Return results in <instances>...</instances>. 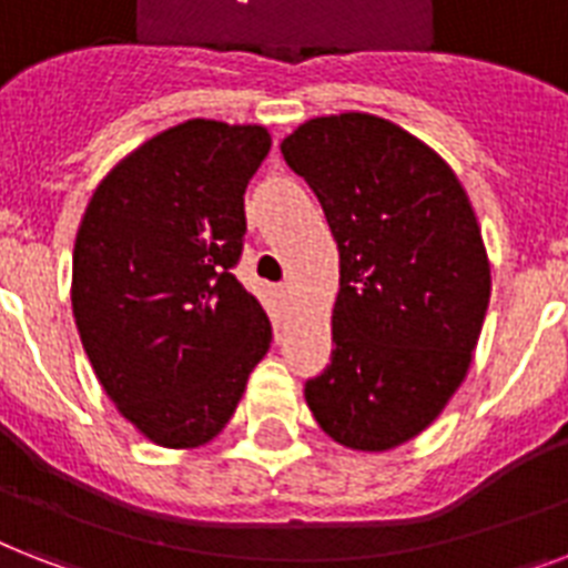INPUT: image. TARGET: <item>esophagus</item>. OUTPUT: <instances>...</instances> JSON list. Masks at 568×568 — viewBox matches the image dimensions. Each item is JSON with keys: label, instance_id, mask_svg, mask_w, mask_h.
<instances>
[{"label": "esophagus", "instance_id": "obj_1", "mask_svg": "<svg viewBox=\"0 0 568 568\" xmlns=\"http://www.w3.org/2000/svg\"><path fill=\"white\" fill-rule=\"evenodd\" d=\"M288 297H292V292H288V285H280V288H276V300H280V303H288Z\"/></svg>", "mask_w": 568, "mask_h": 568}]
</instances>
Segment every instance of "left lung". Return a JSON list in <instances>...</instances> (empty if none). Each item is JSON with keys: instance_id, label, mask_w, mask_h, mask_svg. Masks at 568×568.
<instances>
[{"instance_id": "obj_1", "label": "left lung", "mask_w": 568, "mask_h": 568, "mask_svg": "<svg viewBox=\"0 0 568 568\" xmlns=\"http://www.w3.org/2000/svg\"><path fill=\"white\" fill-rule=\"evenodd\" d=\"M280 149L338 244L335 349L306 385L308 412L347 449H396L473 364L490 303L476 210L444 156L373 113L308 119Z\"/></svg>"}]
</instances>
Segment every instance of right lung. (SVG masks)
<instances>
[{"mask_svg": "<svg viewBox=\"0 0 568 568\" xmlns=\"http://www.w3.org/2000/svg\"><path fill=\"white\" fill-rule=\"evenodd\" d=\"M268 151L265 124H174L101 178L78 227L84 353L119 414L165 449L210 444L271 347L265 308L230 271Z\"/></svg>", "mask_w": 568, "mask_h": 568, "instance_id": "1", "label": "right lung"}]
</instances>
